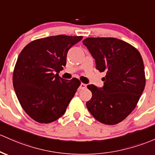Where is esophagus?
<instances>
[{"label": "esophagus", "instance_id": "34e87169", "mask_svg": "<svg viewBox=\"0 0 155 155\" xmlns=\"http://www.w3.org/2000/svg\"><path fill=\"white\" fill-rule=\"evenodd\" d=\"M86 87H87V85H86L85 84H84V83H81V84H80V86H79V90H83V89H85V88H86Z\"/></svg>", "mask_w": 155, "mask_h": 155}]
</instances>
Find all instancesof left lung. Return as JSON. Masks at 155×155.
<instances>
[{"label":"left lung","instance_id":"8db88e82","mask_svg":"<svg viewBox=\"0 0 155 155\" xmlns=\"http://www.w3.org/2000/svg\"><path fill=\"white\" fill-rule=\"evenodd\" d=\"M82 42L95 59L96 68L106 73L102 87L87 85L92 98L87 108L101 123L116 124L132 113L143 92L142 57L130 44L113 37H88Z\"/></svg>","mask_w":155,"mask_h":155}]
</instances>
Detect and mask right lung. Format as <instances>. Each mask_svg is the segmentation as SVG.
Instances as JSON below:
<instances>
[{"instance_id": "right-lung-1", "label": "right lung", "mask_w": 155, "mask_h": 155, "mask_svg": "<svg viewBox=\"0 0 155 155\" xmlns=\"http://www.w3.org/2000/svg\"><path fill=\"white\" fill-rule=\"evenodd\" d=\"M82 38L51 36L31 42L20 52L13 86L21 107L37 122L51 123L65 113L81 82L76 78L65 80L58 72L65 66L69 49Z\"/></svg>"}]
</instances>
